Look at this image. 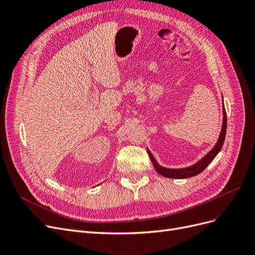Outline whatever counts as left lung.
<instances>
[{"label": "left lung", "mask_w": 255, "mask_h": 255, "mask_svg": "<svg viewBox=\"0 0 255 255\" xmlns=\"http://www.w3.org/2000/svg\"><path fill=\"white\" fill-rule=\"evenodd\" d=\"M226 133H227V114H226L225 106H223L222 128H221V132H220V135L218 138V141L215 144L214 148L210 152H208L202 159H200L195 165H192L190 167H186V168H180V169L165 168V167H161L160 165L157 164V161L155 160V158L153 157L152 153L149 150H148V154L152 160L154 168H155V170L160 175H163L165 177H170V179H187V177H191V176H195L199 173H201L204 169L212 163V160L216 157V155H217L222 148L223 142H225Z\"/></svg>", "instance_id": "8db88e82"}]
</instances>
